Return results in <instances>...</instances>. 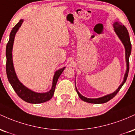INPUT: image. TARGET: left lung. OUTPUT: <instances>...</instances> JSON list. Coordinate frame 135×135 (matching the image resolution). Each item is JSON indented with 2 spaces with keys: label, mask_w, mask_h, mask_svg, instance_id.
Returning a JSON list of instances; mask_svg holds the SVG:
<instances>
[{
  "label": "left lung",
  "mask_w": 135,
  "mask_h": 135,
  "mask_svg": "<svg viewBox=\"0 0 135 135\" xmlns=\"http://www.w3.org/2000/svg\"><path fill=\"white\" fill-rule=\"evenodd\" d=\"M113 26L114 27V31L115 32L116 34L117 35V36L119 37V38L120 39V41H122V43H123L124 46L125 48V53H126V66H127V69H126V72L124 77V80L122 83L120 85L118 89H117L115 92H113V93L107 95V96H104L101 97V98H95V99H91V98H87L83 96L81 94L78 92V90H77L76 87V92L78 93V96L80 97V99L84 101L85 102L89 103H94V104H101V103H107V101H110V99H112L113 97L118 93V92L120 90L121 87H122L126 81L127 78H128V73H129V56L131 55V41H130V38L129 36V33L127 28H126V27L124 25H122L120 22H115L113 23Z\"/></svg>",
  "instance_id": "8db88e82"
}]
</instances>
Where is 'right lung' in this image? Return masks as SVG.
<instances>
[{"instance_id":"1","label":"right lung","mask_w":135,"mask_h":135,"mask_svg":"<svg viewBox=\"0 0 135 135\" xmlns=\"http://www.w3.org/2000/svg\"><path fill=\"white\" fill-rule=\"evenodd\" d=\"M23 20H20L19 22L13 27L11 32L10 33L9 39L6 46V73L7 76L8 78L10 84L11 85L12 87L13 88L14 90L17 94L21 99L27 103L32 104H38L45 103L46 101H49L51 99L54 93L55 92V86L57 84V80L63 72L64 69L66 68H62V69H59L55 71L54 74V78H53L52 87L50 91L44 93H38L30 90L29 89L24 86L20 81H19L17 76L15 73L14 66L13 62V56H12V50H13V43L16 32L19 29L20 27L22 25Z\"/></svg>"}]
</instances>
